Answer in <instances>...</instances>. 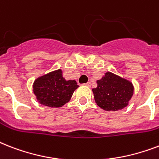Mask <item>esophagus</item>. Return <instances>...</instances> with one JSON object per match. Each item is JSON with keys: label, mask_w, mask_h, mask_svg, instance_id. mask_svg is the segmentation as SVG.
I'll list each match as a JSON object with an SVG mask.
<instances>
[{"label": "esophagus", "mask_w": 159, "mask_h": 159, "mask_svg": "<svg viewBox=\"0 0 159 159\" xmlns=\"http://www.w3.org/2000/svg\"><path fill=\"white\" fill-rule=\"evenodd\" d=\"M86 86H87V87H90L91 86V82H87V83H86Z\"/></svg>", "instance_id": "obj_1"}]
</instances>
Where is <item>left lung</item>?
Masks as SVG:
<instances>
[{
  "mask_svg": "<svg viewBox=\"0 0 159 159\" xmlns=\"http://www.w3.org/2000/svg\"><path fill=\"white\" fill-rule=\"evenodd\" d=\"M97 87L92 92L97 106L108 111L122 110L128 106L134 94L132 82L111 72L97 80Z\"/></svg>",
  "mask_w": 159,
  "mask_h": 159,
  "instance_id": "obj_1",
  "label": "left lung"
}]
</instances>
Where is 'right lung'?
<instances>
[{
  "label": "right lung",
  "instance_id": "obj_1",
  "mask_svg": "<svg viewBox=\"0 0 159 159\" xmlns=\"http://www.w3.org/2000/svg\"><path fill=\"white\" fill-rule=\"evenodd\" d=\"M75 80H65L61 69L48 72L34 82L33 92L41 105L61 107L69 102L77 87Z\"/></svg>",
  "mask_w": 159,
  "mask_h": 159
}]
</instances>
